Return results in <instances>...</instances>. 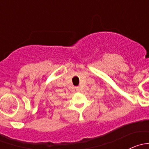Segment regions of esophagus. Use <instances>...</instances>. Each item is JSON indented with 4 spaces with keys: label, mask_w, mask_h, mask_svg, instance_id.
<instances>
[{
    "label": "esophagus",
    "mask_w": 149,
    "mask_h": 149,
    "mask_svg": "<svg viewBox=\"0 0 149 149\" xmlns=\"http://www.w3.org/2000/svg\"><path fill=\"white\" fill-rule=\"evenodd\" d=\"M76 91H80V87L76 86Z\"/></svg>",
    "instance_id": "esophagus-1"
}]
</instances>
